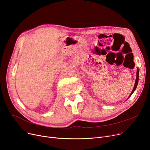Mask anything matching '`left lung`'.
Returning <instances> with one entry per match:
<instances>
[{"label":"left lung","instance_id":"8db88e82","mask_svg":"<svg viewBox=\"0 0 150 150\" xmlns=\"http://www.w3.org/2000/svg\"><path fill=\"white\" fill-rule=\"evenodd\" d=\"M139 69L137 68V76H136V79H135V84H134V88L131 92V93L130 94V95L129 96V97L127 98V99H128V98H129V97L132 95L133 93L134 92V91L135 90V89H136L137 88V84H138V82H139ZM126 99V100H127Z\"/></svg>","mask_w":150,"mask_h":150}]
</instances>
